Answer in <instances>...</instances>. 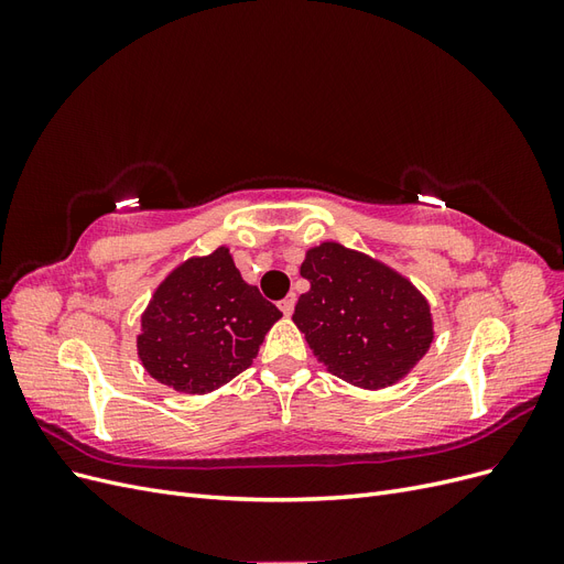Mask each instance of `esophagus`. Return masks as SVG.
<instances>
[{
	"label": "esophagus",
	"mask_w": 564,
	"mask_h": 564,
	"mask_svg": "<svg viewBox=\"0 0 564 564\" xmlns=\"http://www.w3.org/2000/svg\"><path fill=\"white\" fill-rule=\"evenodd\" d=\"M294 305H296V296L294 294H289L284 301H280V311L289 317L294 313Z\"/></svg>",
	"instance_id": "esophagus-1"
}]
</instances>
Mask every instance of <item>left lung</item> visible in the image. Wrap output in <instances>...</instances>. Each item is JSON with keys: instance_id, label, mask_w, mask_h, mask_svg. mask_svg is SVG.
Segmentation results:
<instances>
[{"instance_id": "left-lung-1", "label": "left lung", "mask_w": 564, "mask_h": 564, "mask_svg": "<svg viewBox=\"0 0 564 564\" xmlns=\"http://www.w3.org/2000/svg\"><path fill=\"white\" fill-rule=\"evenodd\" d=\"M294 324L334 377L365 390L395 386L431 350V303L402 272L338 242L305 251Z\"/></svg>"}]
</instances>
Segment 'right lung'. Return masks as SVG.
I'll return each mask as SVG.
<instances>
[{
  "instance_id": "obj_1",
  "label": "right lung",
  "mask_w": 564,
  "mask_h": 564,
  "mask_svg": "<svg viewBox=\"0 0 564 564\" xmlns=\"http://www.w3.org/2000/svg\"><path fill=\"white\" fill-rule=\"evenodd\" d=\"M282 313L235 268L230 247L181 261L141 315L135 350L152 379L207 395L251 367Z\"/></svg>"
}]
</instances>
